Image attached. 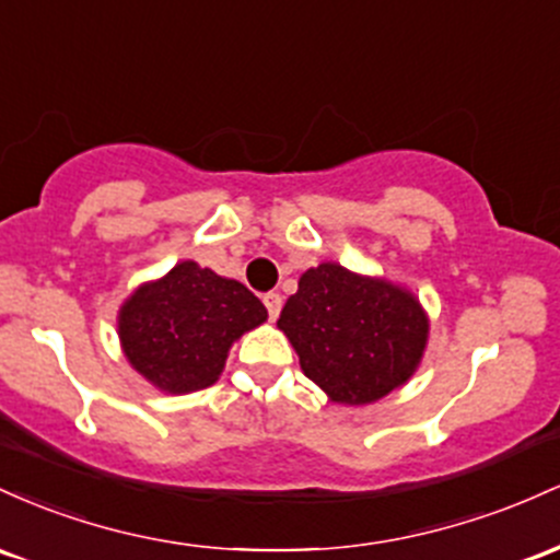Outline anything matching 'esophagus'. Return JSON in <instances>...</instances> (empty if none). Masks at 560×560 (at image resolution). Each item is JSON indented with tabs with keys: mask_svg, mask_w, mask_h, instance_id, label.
I'll return each instance as SVG.
<instances>
[{
	"mask_svg": "<svg viewBox=\"0 0 560 560\" xmlns=\"http://www.w3.org/2000/svg\"><path fill=\"white\" fill-rule=\"evenodd\" d=\"M264 306H267L269 312V319H278V314L282 310V296L280 293H264Z\"/></svg>",
	"mask_w": 560,
	"mask_h": 560,
	"instance_id": "34e87169",
	"label": "esophagus"
}]
</instances>
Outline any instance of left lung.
I'll use <instances>...</instances> for the list:
<instances>
[{"label":"left lung","mask_w":560,"mask_h":560,"mask_svg":"<svg viewBox=\"0 0 560 560\" xmlns=\"http://www.w3.org/2000/svg\"><path fill=\"white\" fill-rule=\"evenodd\" d=\"M278 328L301 370L338 405H370L412 378L429 317L405 288L325 261L306 269Z\"/></svg>","instance_id":"8db88e82"}]
</instances>
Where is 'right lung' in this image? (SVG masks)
Returning <instances> with one entry per match:
<instances>
[{
    "label": "right lung",
    "mask_w": 560,
    "mask_h": 560,
    "mask_svg": "<svg viewBox=\"0 0 560 560\" xmlns=\"http://www.w3.org/2000/svg\"><path fill=\"white\" fill-rule=\"evenodd\" d=\"M264 319L267 310L243 282L179 261L124 301L118 338L144 381L166 394H190L217 383L232 343Z\"/></svg>",
    "instance_id": "obj_1"
}]
</instances>
